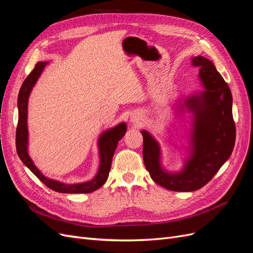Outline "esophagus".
<instances>
[{"mask_svg":"<svg viewBox=\"0 0 253 253\" xmlns=\"http://www.w3.org/2000/svg\"><path fill=\"white\" fill-rule=\"evenodd\" d=\"M131 121H133V122H136V124H138V122H139V119H138V117L133 116V117H131Z\"/></svg>","mask_w":253,"mask_h":253,"instance_id":"34e87169","label":"esophagus"}]
</instances>
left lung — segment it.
<instances>
[{
    "label": "left lung",
    "mask_w": 253,
    "mask_h": 253,
    "mask_svg": "<svg viewBox=\"0 0 253 253\" xmlns=\"http://www.w3.org/2000/svg\"><path fill=\"white\" fill-rule=\"evenodd\" d=\"M200 66L205 90L188 98L187 108L193 112L192 156L179 173H168L160 166V148L151 134L142 131L143 162L151 178L159 186L178 192L203 188L230 157L235 143L232 116V95L228 84L210 60L202 56L192 59Z\"/></svg>",
    "instance_id": "left-lung-1"
}]
</instances>
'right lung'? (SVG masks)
<instances>
[{"mask_svg": "<svg viewBox=\"0 0 253 253\" xmlns=\"http://www.w3.org/2000/svg\"><path fill=\"white\" fill-rule=\"evenodd\" d=\"M46 62H38L27 78L23 82L19 91L18 97V109H19V120L16 132V147L20 159L28 169L32 171L38 178H39L45 186L49 189L56 191L59 193H90L103 186V183L108 180L109 173L112 166V158L117 148L118 141L125 136L126 132V125H118L109 131L104 132L99 138V153H100V166L95 177L85 182L74 183V185H66L57 180L49 179L37 169L33 160L30 159L27 153V141H28V131H27V105L28 97L36 84L38 78L40 77L42 71L44 70Z\"/></svg>", "mask_w": 253, "mask_h": 253, "instance_id": "add662e5", "label": "right lung"}]
</instances>
